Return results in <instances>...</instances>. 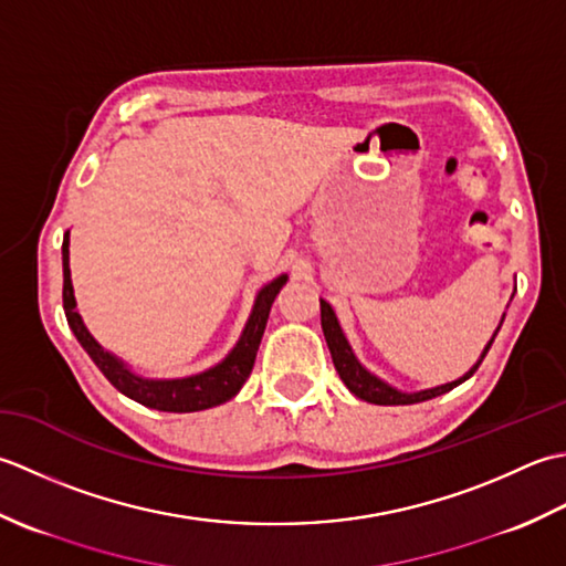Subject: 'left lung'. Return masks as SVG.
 Masks as SVG:
<instances>
[{
  "label": "left lung",
  "instance_id": "left-lung-1",
  "mask_svg": "<svg viewBox=\"0 0 566 566\" xmlns=\"http://www.w3.org/2000/svg\"><path fill=\"white\" fill-rule=\"evenodd\" d=\"M319 317H322V332H325V339H327V347H329V354H332V361H334V368H337L339 378L344 380V386H347L352 394L356 398H361L366 402H374V406H412V402H422V400H430V398H437L447 394V390L457 388L459 384H464L467 378H471L476 374V368L481 366L483 356L489 354L491 344L495 339V334H499V329H495L493 339L486 344V349H483L481 359L469 368V371L452 380V384H444V386H437V388H428V390H418V394H402V390L388 386L386 380H380L378 376H374L371 371H366V368L359 364V359H356L347 337H344V332L339 327V319L337 315H334L332 305L327 303V300H319Z\"/></svg>",
  "mask_w": 566,
  "mask_h": 566
}]
</instances>
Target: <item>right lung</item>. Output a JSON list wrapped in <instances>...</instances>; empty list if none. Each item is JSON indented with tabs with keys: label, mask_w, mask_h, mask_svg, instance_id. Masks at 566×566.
<instances>
[{
	"label": "right lung",
	"mask_w": 566,
	"mask_h": 566,
	"mask_svg": "<svg viewBox=\"0 0 566 566\" xmlns=\"http://www.w3.org/2000/svg\"><path fill=\"white\" fill-rule=\"evenodd\" d=\"M67 244H71V239H67V232H65L63 237V307H65L67 325H71L77 342L83 344V349L90 354V359L97 364L99 371L105 374V378L119 390V394L142 402L146 408L164 410V412L207 410V408L222 406V402H227L229 398H234L239 394L241 386H244V380L251 374L253 361H256V352L263 337V329H266L271 305L275 295L281 293V287L285 285L287 275H279V279L261 287L247 327L241 332L237 347L227 354L224 361H219L217 366L207 368V371L188 376V378H160V380L142 378L132 374L129 366H126L122 359H117V356L109 354L107 349H102L97 339L92 337L87 327L83 325V317L77 315L73 281H71V263H67Z\"/></svg>",
	"instance_id": "obj_1"
}]
</instances>
